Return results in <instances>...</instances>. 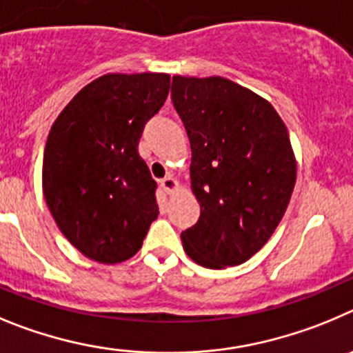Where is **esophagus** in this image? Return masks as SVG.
Listing matches in <instances>:
<instances>
[{
  "label": "esophagus",
  "mask_w": 353,
  "mask_h": 353,
  "mask_svg": "<svg viewBox=\"0 0 353 353\" xmlns=\"http://www.w3.org/2000/svg\"><path fill=\"white\" fill-rule=\"evenodd\" d=\"M161 188L169 193V195H172V193L176 192L177 188H179V183H177V181L174 179L172 176H167V177H163V179H161Z\"/></svg>",
  "instance_id": "1"
}]
</instances>
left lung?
<instances>
[{"label": "left lung", "instance_id": "left-lung-1", "mask_svg": "<svg viewBox=\"0 0 353 353\" xmlns=\"http://www.w3.org/2000/svg\"><path fill=\"white\" fill-rule=\"evenodd\" d=\"M172 103L192 145L200 218L181 234L209 269L252 259L283 218L295 184L288 130L268 100L223 77H172Z\"/></svg>", "mask_w": 353, "mask_h": 353}]
</instances>
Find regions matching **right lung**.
Segmentation results:
<instances>
[{
    "label": "right lung",
    "mask_w": 353,
    "mask_h": 353,
    "mask_svg": "<svg viewBox=\"0 0 353 353\" xmlns=\"http://www.w3.org/2000/svg\"><path fill=\"white\" fill-rule=\"evenodd\" d=\"M169 90L167 74L103 75L82 88L50 128L43 195L63 236L88 259H132L158 218L157 181L139 141Z\"/></svg>",
    "instance_id": "add662e5"
}]
</instances>
